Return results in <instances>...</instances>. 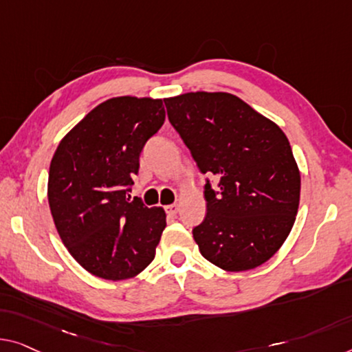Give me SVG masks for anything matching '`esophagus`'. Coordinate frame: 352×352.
<instances>
[{
    "instance_id": "1",
    "label": "esophagus",
    "mask_w": 352,
    "mask_h": 352,
    "mask_svg": "<svg viewBox=\"0 0 352 352\" xmlns=\"http://www.w3.org/2000/svg\"><path fill=\"white\" fill-rule=\"evenodd\" d=\"M166 213L169 214V217H175V214L178 213V206L177 204H170V206L166 207Z\"/></svg>"
}]
</instances>
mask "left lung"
<instances>
[{"instance_id":"1","label":"left lung","mask_w":352,"mask_h":352,"mask_svg":"<svg viewBox=\"0 0 352 352\" xmlns=\"http://www.w3.org/2000/svg\"><path fill=\"white\" fill-rule=\"evenodd\" d=\"M167 117L207 178V214L192 229L199 251L228 272L264 264L289 235L300 201V172L285 133L229 93L164 99Z\"/></svg>"}]
</instances>
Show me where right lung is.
<instances>
[{
    "label": "right lung",
    "mask_w": 352,
    "mask_h": 352,
    "mask_svg": "<svg viewBox=\"0 0 352 352\" xmlns=\"http://www.w3.org/2000/svg\"><path fill=\"white\" fill-rule=\"evenodd\" d=\"M161 99L120 96L94 107L67 133L49 170V206L63 243L83 269L122 281L155 259L166 228L161 207L126 194L144 145L164 123Z\"/></svg>",
    "instance_id": "1"
}]
</instances>
